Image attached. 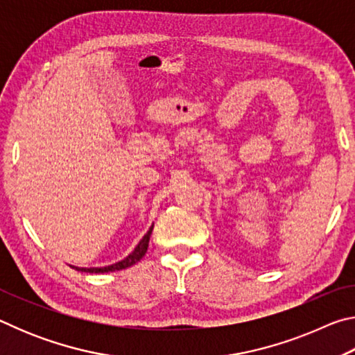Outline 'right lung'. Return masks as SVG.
Here are the masks:
<instances>
[{
	"instance_id": "1",
	"label": "right lung",
	"mask_w": 355,
	"mask_h": 355,
	"mask_svg": "<svg viewBox=\"0 0 355 355\" xmlns=\"http://www.w3.org/2000/svg\"><path fill=\"white\" fill-rule=\"evenodd\" d=\"M152 230H153V225L150 227V230L144 235V238L139 241V244L136 245V249L131 252V254L125 258V260L119 261L116 264H111V266H105V268H76L78 271L81 272H95V274H100V272H112V271H120V269H125L128 266H133L135 263H137L141 260V258L146 255L147 248H148V239L150 235H152Z\"/></svg>"
}]
</instances>
